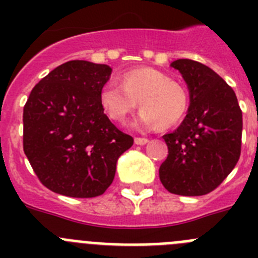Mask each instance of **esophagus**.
<instances>
[{"label": "esophagus", "instance_id": "1", "mask_svg": "<svg viewBox=\"0 0 258 258\" xmlns=\"http://www.w3.org/2000/svg\"><path fill=\"white\" fill-rule=\"evenodd\" d=\"M134 143L138 146H145L149 143V140H147V138H140V137H137V138H134Z\"/></svg>", "mask_w": 258, "mask_h": 258}]
</instances>
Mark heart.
Returning a JSON list of instances; mask_svg holds the SVG:
<instances>
[{"mask_svg":"<svg viewBox=\"0 0 258 258\" xmlns=\"http://www.w3.org/2000/svg\"><path fill=\"white\" fill-rule=\"evenodd\" d=\"M121 84L107 81L99 99L109 117L124 122L138 102L142 111L137 117L138 126L161 129L178 124L187 112L188 95L179 83L154 68H137L125 72Z\"/></svg>","mask_w":258,"mask_h":258,"instance_id":"obj_1","label":"heart"}]
</instances>
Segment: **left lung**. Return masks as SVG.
<instances>
[{
  "mask_svg": "<svg viewBox=\"0 0 258 258\" xmlns=\"http://www.w3.org/2000/svg\"><path fill=\"white\" fill-rule=\"evenodd\" d=\"M187 85V115L175 131L163 136L168 157L159 169L169 192L200 197L211 192L235 168L240 156L243 117L231 88L213 70L191 59H177Z\"/></svg>",
  "mask_w": 258,
  "mask_h": 258,
  "instance_id": "8db88e82",
  "label": "left lung"
}]
</instances>
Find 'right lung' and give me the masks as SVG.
Masks as SVG:
<instances>
[{"instance_id":"right-lung-1","label":"right lung","mask_w":258,"mask_h":258,"mask_svg":"<svg viewBox=\"0 0 258 258\" xmlns=\"http://www.w3.org/2000/svg\"><path fill=\"white\" fill-rule=\"evenodd\" d=\"M112 68L70 60L29 94L23 112V149L38 179L70 198L99 197L112 183L118 157L133 138L104 115L99 93Z\"/></svg>"}]
</instances>
